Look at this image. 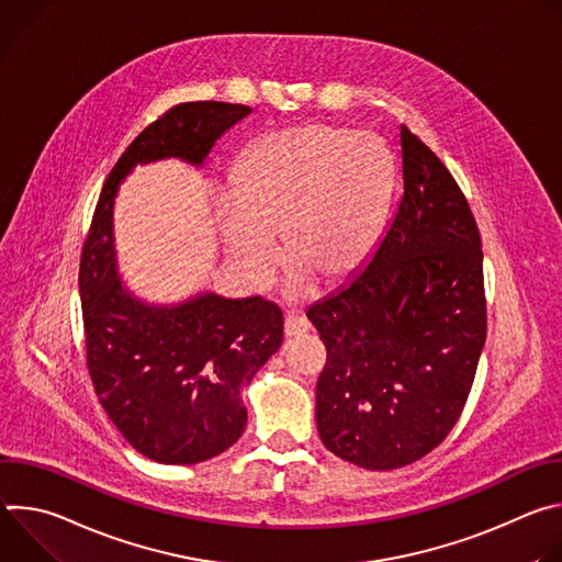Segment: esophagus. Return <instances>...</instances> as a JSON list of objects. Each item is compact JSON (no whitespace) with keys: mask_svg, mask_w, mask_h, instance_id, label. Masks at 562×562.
Masks as SVG:
<instances>
[{"mask_svg":"<svg viewBox=\"0 0 562 562\" xmlns=\"http://www.w3.org/2000/svg\"><path fill=\"white\" fill-rule=\"evenodd\" d=\"M304 331H308V323H306V317H302V315H297V313H289L286 317H284V334L291 338V336H300V334H304Z\"/></svg>","mask_w":562,"mask_h":562,"instance_id":"34e87169","label":"esophagus"}]
</instances>
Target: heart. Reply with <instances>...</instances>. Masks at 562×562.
<instances>
[{
	"label": "heart",
	"mask_w": 562,
	"mask_h": 562,
	"mask_svg": "<svg viewBox=\"0 0 562 562\" xmlns=\"http://www.w3.org/2000/svg\"><path fill=\"white\" fill-rule=\"evenodd\" d=\"M393 178V155L375 133L329 122L269 133L235 169L237 206L220 209L224 243L256 284L278 262V237L289 267L340 284L378 245Z\"/></svg>",
	"instance_id": "heart-1"
}]
</instances>
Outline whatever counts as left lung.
I'll return each mask as SVG.
<instances>
[{
  "label": "left lung",
  "mask_w": 562,
  "mask_h": 562,
  "mask_svg": "<svg viewBox=\"0 0 562 562\" xmlns=\"http://www.w3.org/2000/svg\"><path fill=\"white\" fill-rule=\"evenodd\" d=\"M400 146L405 191L375 254L306 311L327 347L317 434L373 471L407 467L449 436L487 340L483 243L469 202L407 126Z\"/></svg>",
  "instance_id": "1"
}]
</instances>
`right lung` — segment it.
<instances>
[{
    "label": "right lung",
    "mask_w": 562,
    "mask_h": 562,
    "mask_svg": "<svg viewBox=\"0 0 562 562\" xmlns=\"http://www.w3.org/2000/svg\"><path fill=\"white\" fill-rule=\"evenodd\" d=\"M251 113L184 102L150 122L111 169L79 260L87 367L100 403L142 456L195 464L226 451L247 427L243 391L282 345V311L262 295H198L148 306L120 282L113 198L135 165L182 157L202 165L215 139Z\"/></svg>",
    "instance_id": "obj_1"
}]
</instances>
